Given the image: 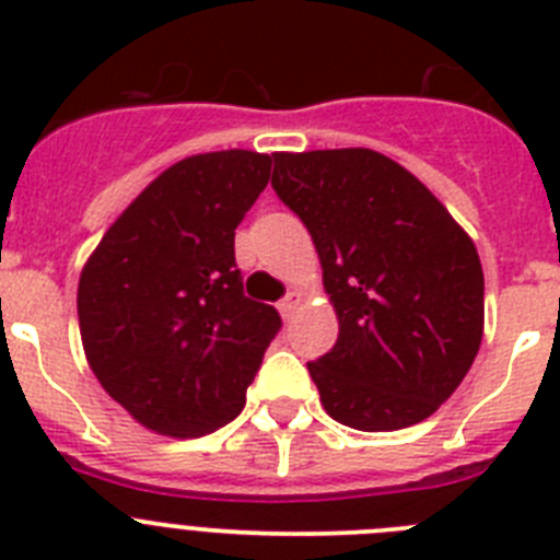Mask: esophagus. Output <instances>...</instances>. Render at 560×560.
<instances>
[{
    "mask_svg": "<svg viewBox=\"0 0 560 560\" xmlns=\"http://www.w3.org/2000/svg\"><path fill=\"white\" fill-rule=\"evenodd\" d=\"M296 305H300V291H289V294L277 303V308H280V314H283V319H291V314L296 311Z\"/></svg>",
    "mask_w": 560,
    "mask_h": 560,
    "instance_id": "esophagus-1",
    "label": "esophagus"
}]
</instances>
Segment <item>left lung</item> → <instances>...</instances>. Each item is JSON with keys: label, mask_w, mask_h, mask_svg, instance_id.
Masks as SVG:
<instances>
[{"label": "left lung", "mask_w": 560, "mask_h": 560, "mask_svg": "<svg viewBox=\"0 0 560 560\" xmlns=\"http://www.w3.org/2000/svg\"><path fill=\"white\" fill-rule=\"evenodd\" d=\"M271 187L314 237L339 316L308 361L325 412L359 432L427 420L482 341L477 246L429 187L370 148L271 153Z\"/></svg>", "instance_id": "8db88e82"}]
</instances>
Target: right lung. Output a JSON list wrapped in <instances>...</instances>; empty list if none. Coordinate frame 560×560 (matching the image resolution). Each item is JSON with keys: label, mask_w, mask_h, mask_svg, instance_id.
I'll return each instance as SVG.
<instances>
[{"label": "right lung", "mask_w": 560, "mask_h": 560, "mask_svg": "<svg viewBox=\"0 0 560 560\" xmlns=\"http://www.w3.org/2000/svg\"><path fill=\"white\" fill-rule=\"evenodd\" d=\"M271 156L215 151L167 167L108 226L78 283L89 368L137 423L171 438L226 427L246 404L271 305L244 294L235 230Z\"/></svg>", "instance_id": "add662e5"}]
</instances>
